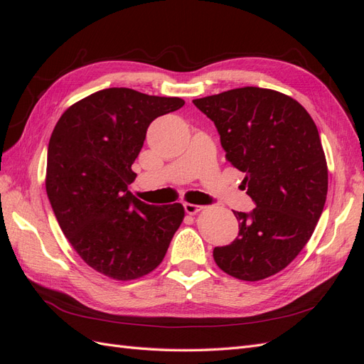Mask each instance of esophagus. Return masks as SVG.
Here are the masks:
<instances>
[{"label":"esophagus","instance_id":"1","mask_svg":"<svg viewBox=\"0 0 364 364\" xmlns=\"http://www.w3.org/2000/svg\"><path fill=\"white\" fill-rule=\"evenodd\" d=\"M183 208H185V213L186 214H197V213H200L202 209H203V206H200V205H194V203H183Z\"/></svg>","mask_w":364,"mask_h":364}]
</instances>
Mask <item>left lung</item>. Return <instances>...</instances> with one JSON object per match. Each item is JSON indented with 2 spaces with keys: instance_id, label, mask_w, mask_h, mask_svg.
<instances>
[{
  "instance_id": "8db88e82",
  "label": "left lung",
  "mask_w": 364,
  "mask_h": 364,
  "mask_svg": "<svg viewBox=\"0 0 364 364\" xmlns=\"http://www.w3.org/2000/svg\"><path fill=\"white\" fill-rule=\"evenodd\" d=\"M214 121L226 159L243 171L252 213L234 211L240 232L213 255L241 281L277 274L311 238L328 193L325 151L313 118L294 98L245 86L196 98Z\"/></svg>"
}]
</instances>
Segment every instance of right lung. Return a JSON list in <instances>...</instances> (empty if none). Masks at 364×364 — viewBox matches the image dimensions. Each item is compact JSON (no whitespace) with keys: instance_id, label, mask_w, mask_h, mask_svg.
Listing matches in <instances>:
<instances>
[{"instance_id":"obj_1","label":"right lung","mask_w":364,"mask_h":364,"mask_svg":"<svg viewBox=\"0 0 364 364\" xmlns=\"http://www.w3.org/2000/svg\"><path fill=\"white\" fill-rule=\"evenodd\" d=\"M179 97L107 87L70 106L54 127L46 188L59 226L87 266L117 281L146 277L162 262L185 217L181 203L147 205L127 186L155 118Z\"/></svg>"}]
</instances>
